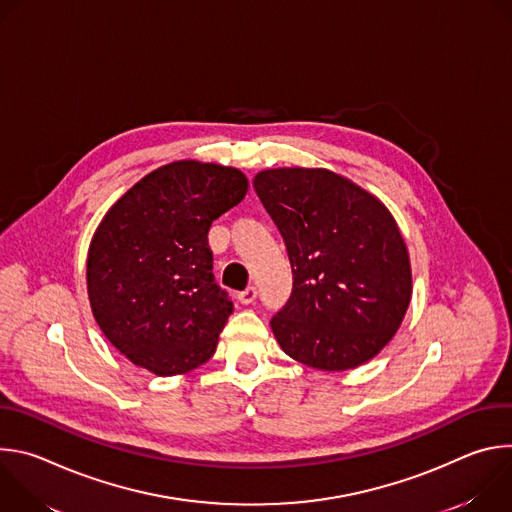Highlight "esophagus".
I'll list each match as a JSON object with an SVG mask.
<instances>
[{
	"instance_id": "34e87169",
	"label": "esophagus",
	"mask_w": 512,
	"mask_h": 512,
	"mask_svg": "<svg viewBox=\"0 0 512 512\" xmlns=\"http://www.w3.org/2000/svg\"><path fill=\"white\" fill-rule=\"evenodd\" d=\"M237 298H239V302H241V304H245V306L253 304V302L257 300V287H255V285H249L247 289H243V291H241V294H239Z\"/></svg>"
}]
</instances>
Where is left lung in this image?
I'll list each match as a JSON object with an SVG mask.
<instances>
[{"mask_svg": "<svg viewBox=\"0 0 512 512\" xmlns=\"http://www.w3.org/2000/svg\"><path fill=\"white\" fill-rule=\"evenodd\" d=\"M253 188L294 279L269 322L283 352L330 373L371 360L411 300L409 255L391 212L330 170H265Z\"/></svg>", "mask_w": 512, "mask_h": 512, "instance_id": "left-lung-1", "label": "left lung"}]
</instances>
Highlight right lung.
I'll return each instance as SVG.
<instances>
[{
	"label": "right lung",
	"mask_w": 512,
	"mask_h": 512,
	"mask_svg": "<svg viewBox=\"0 0 512 512\" xmlns=\"http://www.w3.org/2000/svg\"><path fill=\"white\" fill-rule=\"evenodd\" d=\"M237 168L174 162L105 214L87 257L95 320L137 367L160 377L206 362L233 302L214 281L208 231L247 194Z\"/></svg>",
	"instance_id": "obj_1"
}]
</instances>
